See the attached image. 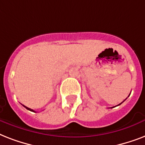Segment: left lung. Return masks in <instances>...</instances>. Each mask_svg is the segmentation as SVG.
Returning a JSON list of instances; mask_svg holds the SVG:
<instances>
[{"label":"left lung","instance_id":"left-lung-1","mask_svg":"<svg viewBox=\"0 0 145 145\" xmlns=\"http://www.w3.org/2000/svg\"><path fill=\"white\" fill-rule=\"evenodd\" d=\"M121 103H122V102H121ZM121 103H120V104H121ZM120 104H119V105H120Z\"/></svg>","mask_w":145,"mask_h":145}]
</instances>
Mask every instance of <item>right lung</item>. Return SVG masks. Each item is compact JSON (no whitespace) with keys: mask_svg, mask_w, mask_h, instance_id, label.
<instances>
[{"mask_svg":"<svg viewBox=\"0 0 145 145\" xmlns=\"http://www.w3.org/2000/svg\"><path fill=\"white\" fill-rule=\"evenodd\" d=\"M23 106H24V107H25V108H26V109H28V110H31V111H33V112H35V110H32V109H31V108H28V107H25V105H23Z\"/></svg>","mask_w":145,"mask_h":145,"instance_id":"obj_1","label":"right lung"}]
</instances>
